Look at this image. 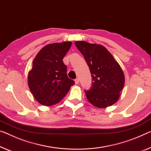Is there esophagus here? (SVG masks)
<instances>
[{"mask_svg":"<svg viewBox=\"0 0 151 151\" xmlns=\"http://www.w3.org/2000/svg\"><path fill=\"white\" fill-rule=\"evenodd\" d=\"M79 82H80V80H79V78H76L75 80V83L76 84H78V83H79Z\"/></svg>","mask_w":151,"mask_h":151,"instance_id":"esophagus-1","label":"esophagus"}]
</instances>
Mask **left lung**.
Returning a JSON list of instances; mask_svg holds the SVG:
<instances>
[{
	"label": "left lung",
	"mask_w": 151,
	"mask_h": 151,
	"mask_svg": "<svg viewBox=\"0 0 151 151\" xmlns=\"http://www.w3.org/2000/svg\"><path fill=\"white\" fill-rule=\"evenodd\" d=\"M75 45L83 55L89 67L92 84L85 90L92 105L105 108L117 101L125 83L121 67L103 46L77 41Z\"/></svg>",
	"instance_id": "obj_1"
}]
</instances>
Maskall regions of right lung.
<instances>
[{
  "mask_svg": "<svg viewBox=\"0 0 151 151\" xmlns=\"http://www.w3.org/2000/svg\"><path fill=\"white\" fill-rule=\"evenodd\" d=\"M71 46V42L49 44L34 58L27 80L30 91L41 105L59 103L75 83L68 77L67 66L63 61Z\"/></svg>",
  "mask_w": 151,
  "mask_h": 151,
  "instance_id": "1",
  "label": "right lung"
}]
</instances>
